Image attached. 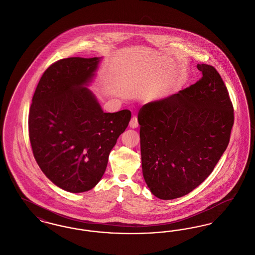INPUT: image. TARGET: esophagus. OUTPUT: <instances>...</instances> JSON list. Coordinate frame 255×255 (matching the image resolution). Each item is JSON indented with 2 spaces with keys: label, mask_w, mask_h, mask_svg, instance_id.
Listing matches in <instances>:
<instances>
[{
  "label": "esophagus",
  "mask_w": 255,
  "mask_h": 255,
  "mask_svg": "<svg viewBox=\"0 0 255 255\" xmlns=\"http://www.w3.org/2000/svg\"><path fill=\"white\" fill-rule=\"evenodd\" d=\"M129 126H130V128H133V129H135V128H137V127H138L137 118H136L135 116H133V118L131 119L130 123H129Z\"/></svg>",
  "instance_id": "34e87169"
}]
</instances>
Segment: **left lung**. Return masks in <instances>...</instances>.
I'll use <instances>...</instances> for the list:
<instances>
[{"mask_svg": "<svg viewBox=\"0 0 255 255\" xmlns=\"http://www.w3.org/2000/svg\"><path fill=\"white\" fill-rule=\"evenodd\" d=\"M197 68L203 77L194 85L147 103L137 117L143 178L161 200L199 186L230 142L234 116L227 87L212 66Z\"/></svg>", "mask_w": 255, "mask_h": 255, "instance_id": "left-lung-1", "label": "left lung"}]
</instances>
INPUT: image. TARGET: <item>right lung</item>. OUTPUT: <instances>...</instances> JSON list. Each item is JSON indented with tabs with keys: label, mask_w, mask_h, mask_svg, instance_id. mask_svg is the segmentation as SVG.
<instances>
[{
	"label": "right lung",
	"mask_w": 255,
	"mask_h": 255,
	"mask_svg": "<svg viewBox=\"0 0 255 255\" xmlns=\"http://www.w3.org/2000/svg\"><path fill=\"white\" fill-rule=\"evenodd\" d=\"M102 57H70L52 64L37 85L28 117L39 167L61 189L80 193L101 180L110 152L131 112L104 113L88 88Z\"/></svg>",
	"instance_id": "1"
}]
</instances>
